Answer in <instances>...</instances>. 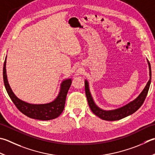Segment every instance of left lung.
I'll list each match as a JSON object with an SVG mask.
<instances>
[{
  "label": "left lung",
  "mask_w": 155,
  "mask_h": 155,
  "mask_svg": "<svg viewBox=\"0 0 155 155\" xmlns=\"http://www.w3.org/2000/svg\"><path fill=\"white\" fill-rule=\"evenodd\" d=\"M148 66H149V70H150V79L147 84L146 87L142 91V92L140 93L137 98H136L134 101L130 102V104L126 105L124 107L117 109L115 110L111 111H105L100 109L97 106L95 103H94L93 98L91 95L89 89V84H88L87 81H85L84 82V89H85V94L87 96V99L88 101V104L93 113L96 115L97 116L101 118L102 120H107V121H115L121 120L122 118L127 117L134 114L135 111H137L139 108L141 107V105L143 104L145 99L147 97V95L148 94V89H149L150 82H151V68L150 62H148Z\"/></svg>",
  "instance_id": "left-lung-1"
}]
</instances>
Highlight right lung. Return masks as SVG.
I'll use <instances>...</instances> for the list:
<instances>
[{"mask_svg": "<svg viewBox=\"0 0 155 155\" xmlns=\"http://www.w3.org/2000/svg\"><path fill=\"white\" fill-rule=\"evenodd\" d=\"M6 58L7 57L5 58L3 66V80L5 87L8 96L18 110L27 117L39 120H50L58 117L62 113L64 108L66 95L72 83L71 79L65 80L62 82L59 95L54 101L47 104H30L18 99L12 91L8 83L6 73Z\"/></svg>", "mask_w": 155, "mask_h": 155, "instance_id": "obj_1", "label": "right lung"}]
</instances>
